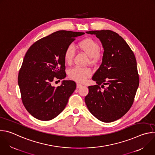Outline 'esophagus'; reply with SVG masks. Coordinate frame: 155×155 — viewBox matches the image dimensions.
<instances>
[{
    "instance_id": "esophagus-1",
    "label": "esophagus",
    "mask_w": 155,
    "mask_h": 155,
    "mask_svg": "<svg viewBox=\"0 0 155 155\" xmlns=\"http://www.w3.org/2000/svg\"><path fill=\"white\" fill-rule=\"evenodd\" d=\"M82 86V84H80V83H77V88H80Z\"/></svg>"
}]
</instances>
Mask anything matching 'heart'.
I'll use <instances>...</instances> for the list:
<instances>
[{
    "label": "heart",
    "instance_id": "1",
    "mask_svg": "<svg viewBox=\"0 0 155 155\" xmlns=\"http://www.w3.org/2000/svg\"><path fill=\"white\" fill-rule=\"evenodd\" d=\"M78 47L84 51L90 58L93 59H97L99 57L100 51L99 44L91 38H84L78 43ZM75 54V48L72 45H69L65 50L64 53V59L67 64H71L73 60ZM69 77L77 82H84L87 78L91 75V71L87 68H81L76 66L70 69L68 72Z\"/></svg>",
    "mask_w": 155,
    "mask_h": 155
}]
</instances>
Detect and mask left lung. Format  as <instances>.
Segmentation results:
<instances>
[{
	"label": "left lung",
	"instance_id": "left-lung-1",
	"mask_svg": "<svg viewBox=\"0 0 155 155\" xmlns=\"http://www.w3.org/2000/svg\"><path fill=\"white\" fill-rule=\"evenodd\" d=\"M86 33L96 35L104 51L102 64L92 78L97 84L88 86L85 103L99 120L113 122L124 116L134 102L139 84L136 59L127 43L117 33L110 30Z\"/></svg>",
	"mask_w": 155,
	"mask_h": 155
}]
</instances>
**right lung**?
I'll return each instance as SVG.
<instances>
[{
  "label": "right lung",
  "instance_id": "1",
  "mask_svg": "<svg viewBox=\"0 0 155 155\" xmlns=\"http://www.w3.org/2000/svg\"><path fill=\"white\" fill-rule=\"evenodd\" d=\"M83 34L58 31L35 41L26 52L18 82L22 102L34 118L51 120L65 108L76 89V83L72 80H63L61 86L54 87L52 83L65 77V50L75 37Z\"/></svg>",
  "mask_w": 155,
  "mask_h": 155
}]
</instances>
